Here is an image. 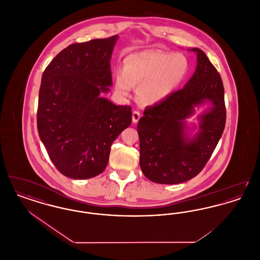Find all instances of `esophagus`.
Masks as SVG:
<instances>
[{
    "mask_svg": "<svg viewBox=\"0 0 260 260\" xmlns=\"http://www.w3.org/2000/svg\"><path fill=\"white\" fill-rule=\"evenodd\" d=\"M140 117H141V114H140V112H133V123H135V124H136V123H137V122L139 121Z\"/></svg>",
    "mask_w": 260,
    "mask_h": 260,
    "instance_id": "esophagus-1",
    "label": "esophagus"
}]
</instances>
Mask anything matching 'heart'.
<instances>
[{"label":"heart","instance_id":"heart-1","mask_svg":"<svg viewBox=\"0 0 260 260\" xmlns=\"http://www.w3.org/2000/svg\"><path fill=\"white\" fill-rule=\"evenodd\" d=\"M190 64L185 55L161 50H142L128 54L123 61V72L115 75V90L127 98L137 87L138 100L156 105L170 99L185 82Z\"/></svg>","mask_w":260,"mask_h":260}]
</instances>
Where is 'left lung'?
<instances>
[{
    "instance_id": "1",
    "label": "left lung",
    "mask_w": 260,
    "mask_h": 260,
    "mask_svg": "<svg viewBox=\"0 0 260 260\" xmlns=\"http://www.w3.org/2000/svg\"><path fill=\"white\" fill-rule=\"evenodd\" d=\"M196 70L181 89L159 104L147 107L137 124L139 165L149 180L179 184L198 174L222 136L226 110L222 80L203 50ZM209 104L199 124L188 123L196 109Z\"/></svg>"
}]
</instances>
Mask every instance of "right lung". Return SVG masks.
Listing matches in <instances>:
<instances>
[{
    "label": "right lung",
    "instance_id": "1",
    "mask_svg": "<svg viewBox=\"0 0 260 260\" xmlns=\"http://www.w3.org/2000/svg\"><path fill=\"white\" fill-rule=\"evenodd\" d=\"M118 38L70 45L43 73L38 133L67 177L87 179L102 173L112 143L132 123L131 106L103 98L112 86L110 60Z\"/></svg>",
    "mask_w": 260,
    "mask_h": 260
}]
</instances>
